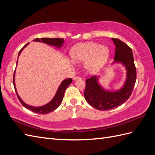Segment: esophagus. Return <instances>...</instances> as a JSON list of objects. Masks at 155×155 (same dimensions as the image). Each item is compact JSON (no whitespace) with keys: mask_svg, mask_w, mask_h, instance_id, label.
Returning <instances> with one entry per match:
<instances>
[{"mask_svg":"<svg viewBox=\"0 0 155 155\" xmlns=\"http://www.w3.org/2000/svg\"><path fill=\"white\" fill-rule=\"evenodd\" d=\"M81 79V78L80 77H79V76H75V77H74V81H76V80H80Z\"/></svg>","mask_w":155,"mask_h":155,"instance_id":"1","label":"esophagus"}]
</instances>
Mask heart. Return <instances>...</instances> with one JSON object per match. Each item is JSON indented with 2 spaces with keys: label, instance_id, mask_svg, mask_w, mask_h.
<instances>
[{
  "label": "heart",
  "instance_id": "1",
  "mask_svg": "<svg viewBox=\"0 0 155 155\" xmlns=\"http://www.w3.org/2000/svg\"><path fill=\"white\" fill-rule=\"evenodd\" d=\"M110 50L101 44L89 42L75 45L70 51V57L74 62L84 63L85 70L89 74H96L108 61Z\"/></svg>",
  "mask_w": 155,
  "mask_h": 155
}]
</instances>
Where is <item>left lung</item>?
<instances>
[{
    "label": "left lung",
    "instance_id": "obj_1",
    "mask_svg": "<svg viewBox=\"0 0 155 155\" xmlns=\"http://www.w3.org/2000/svg\"><path fill=\"white\" fill-rule=\"evenodd\" d=\"M116 47L112 64H120L126 70V79L121 87L116 90L105 89L101 84L99 76H93L85 81L84 97L91 106L100 110H108L124 104L129 99L136 81V68L131 48L120 39L112 38Z\"/></svg>",
    "mask_w": 155,
    "mask_h": 155
}]
</instances>
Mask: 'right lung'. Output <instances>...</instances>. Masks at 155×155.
<instances>
[{
	"mask_svg": "<svg viewBox=\"0 0 155 155\" xmlns=\"http://www.w3.org/2000/svg\"><path fill=\"white\" fill-rule=\"evenodd\" d=\"M33 41L43 43H45L47 45H51V46L54 47L58 49H60L62 48V45H63L64 42V39H60V38L51 39V38H46V37H45V38H41V39L37 38L35 39H34ZM28 45H29V43L26 44L25 46L20 51V52H19V53H18V57H19V56L20 55L22 51L24 50V48L27 47ZM18 60H17V62H16L17 64H18ZM16 70H15L14 73L13 84H14V89H15V91H16V95H17L18 99L20 100V103L25 108L28 109V110H31L33 112L38 113V114H48V113H50L52 111H54V110H56V109L60 106V104L62 103L64 95L65 90L71 84V83L72 82V80H71V78L66 79V80H63L61 82L60 85H59L57 91H56L54 97L52 98V99L50 102H49V103H47L45 105H43V106H41V107H33V106H30V105H29L28 104H26L25 102L22 101L20 97L19 96V95L18 94L17 90L16 88V84H15V74H16Z\"/></svg>",
	"mask_w": 155,
	"mask_h": 155,
	"instance_id": "1",
	"label": "right lung"
}]
</instances>
